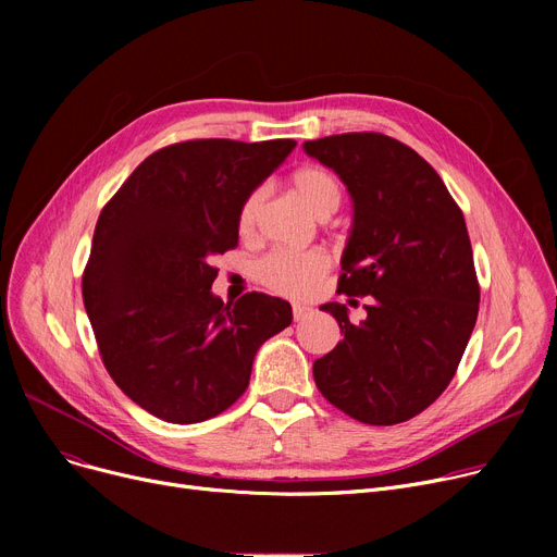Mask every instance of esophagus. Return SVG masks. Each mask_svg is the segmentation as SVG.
Returning a JSON list of instances; mask_svg holds the SVG:
<instances>
[{"mask_svg": "<svg viewBox=\"0 0 557 557\" xmlns=\"http://www.w3.org/2000/svg\"><path fill=\"white\" fill-rule=\"evenodd\" d=\"M309 313H311L309 307H305V305H294V320H305Z\"/></svg>", "mask_w": 557, "mask_h": 557, "instance_id": "esophagus-1", "label": "esophagus"}]
</instances>
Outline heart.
I'll list each match as a JSON object with an SVG mask.
<instances>
[{"label":"heart","instance_id":"obj_1","mask_svg":"<svg viewBox=\"0 0 557 557\" xmlns=\"http://www.w3.org/2000/svg\"><path fill=\"white\" fill-rule=\"evenodd\" d=\"M290 183H294L296 194L302 198V202L313 214L323 216L338 210L343 187L341 181L336 178V173H332L330 169L315 164L302 166L290 175ZM263 196H267L263 187H255L242 200L237 212V230L242 237H252L255 234ZM330 269L332 257L320 248L273 250L255 263V277L280 296L307 298L318 288L320 280L327 275Z\"/></svg>","mask_w":557,"mask_h":557}]
</instances>
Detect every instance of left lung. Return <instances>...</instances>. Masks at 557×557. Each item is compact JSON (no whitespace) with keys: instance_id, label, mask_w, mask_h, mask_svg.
I'll return each instance as SVG.
<instances>
[{"instance_id":"obj_1","label":"left lung","mask_w":557,"mask_h":557,"mask_svg":"<svg viewBox=\"0 0 557 557\" xmlns=\"http://www.w3.org/2000/svg\"><path fill=\"white\" fill-rule=\"evenodd\" d=\"M302 146L352 194L338 294L368 296L357 325L345 305L320 307L343 341L313 361L315 386L363 424L406 422L449 386L476 325L481 288L465 216L435 169L395 137L343 133Z\"/></svg>"}]
</instances>
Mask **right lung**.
Returning a JSON list of instances; mask_svg holds the SVG:
<instances>
[{"label":"right lung","instance_id":"1","mask_svg":"<svg viewBox=\"0 0 557 557\" xmlns=\"http://www.w3.org/2000/svg\"><path fill=\"white\" fill-rule=\"evenodd\" d=\"M296 149L294 139H187L151 153L99 214L83 305L101 361L151 416L194 424L237 401L263 341L290 325V305L212 296V259L237 248L248 191Z\"/></svg>","mask_w":557,"mask_h":557}]
</instances>
